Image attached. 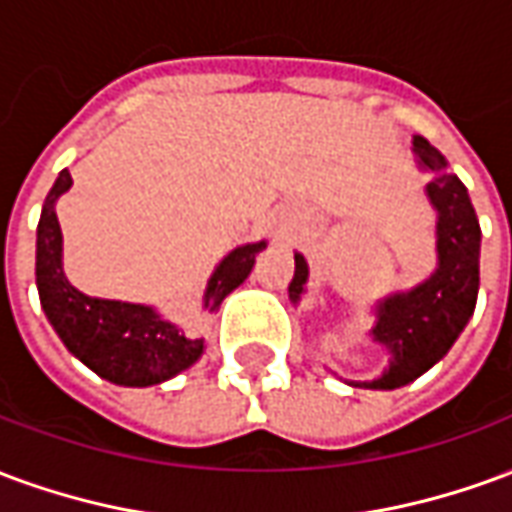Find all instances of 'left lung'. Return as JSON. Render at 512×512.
Returning a JSON list of instances; mask_svg holds the SVG:
<instances>
[{"label": "left lung", "instance_id": "8db88e82", "mask_svg": "<svg viewBox=\"0 0 512 512\" xmlns=\"http://www.w3.org/2000/svg\"><path fill=\"white\" fill-rule=\"evenodd\" d=\"M419 164L433 172L428 197L439 211V268L408 293H395L378 304L373 340L389 348L392 362L384 376L365 381L367 389H397L411 384L447 354L472 318L480 288V222L469 191L458 175L447 172V158L428 139L414 136ZM307 285V263L296 255L290 299L299 301Z\"/></svg>", "mask_w": 512, "mask_h": 512}]
</instances>
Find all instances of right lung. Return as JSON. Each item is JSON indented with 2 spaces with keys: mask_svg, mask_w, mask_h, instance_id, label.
<instances>
[{
  "mask_svg": "<svg viewBox=\"0 0 512 512\" xmlns=\"http://www.w3.org/2000/svg\"><path fill=\"white\" fill-rule=\"evenodd\" d=\"M71 183V172L62 169L40 213L35 277L46 318L65 348L112 384L150 386L178 376L200 359L202 340H191L142 304L90 299L62 274V233L54 202ZM263 246V241L238 246L224 257L205 290V310H219L224 296L249 277Z\"/></svg>",
  "mask_w": 512,
  "mask_h": 512,
  "instance_id": "1",
  "label": "right lung"
}]
</instances>
